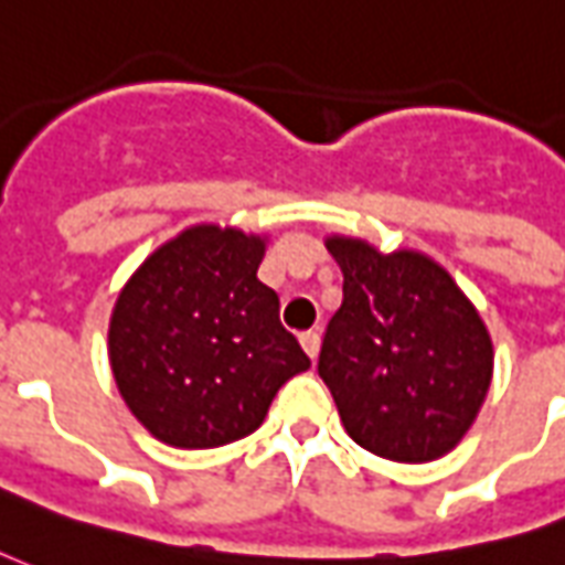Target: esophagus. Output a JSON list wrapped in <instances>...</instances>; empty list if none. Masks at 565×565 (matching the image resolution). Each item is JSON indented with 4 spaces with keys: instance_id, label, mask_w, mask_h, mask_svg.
Here are the masks:
<instances>
[{
    "instance_id": "34e87169",
    "label": "esophagus",
    "mask_w": 565,
    "mask_h": 565,
    "mask_svg": "<svg viewBox=\"0 0 565 565\" xmlns=\"http://www.w3.org/2000/svg\"><path fill=\"white\" fill-rule=\"evenodd\" d=\"M299 344H302V350L308 353V356L317 359V353H320V335H317L315 329L302 332V335H299Z\"/></svg>"
}]
</instances>
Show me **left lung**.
I'll return each instance as SVG.
<instances>
[{
  "label": "left lung",
  "mask_w": 565,
  "mask_h": 565,
  "mask_svg": "<svg viewBox=\"0 0 565 565\" xmlns=\"http://www.w3.org/2000/svg\"><path fill=\"white\" fill-rule=\"evenodd\" d=\"M344 299L320 347V377L344 431L401 463L437 461L470 431L494 377V344L476 305L416 248L380 250L326 236Z\"/></svg>",
  "instance_id": "8db88e82"
}]
</instances>
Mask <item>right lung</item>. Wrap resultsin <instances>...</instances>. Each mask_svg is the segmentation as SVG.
I'll use <instances>...</instances> for the list:
<instances>
[{"label": "right lung", "instance_id": "1", "mask_svg": "<svg viewBox=\"0 0 565 565\" xmlns=\"http://www.w3.org/2000/svg\"><path fill=\"white\" fill-rule=\"evenodd\" d=\"M269 236L194 224L146 257L116 296L113 380L134 419L177 449H215L263 425L311 367L257 278Z\"/></svg>", "mask_w": 565, "mask_h": 565}]
</instances>
